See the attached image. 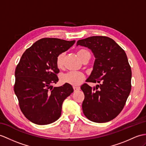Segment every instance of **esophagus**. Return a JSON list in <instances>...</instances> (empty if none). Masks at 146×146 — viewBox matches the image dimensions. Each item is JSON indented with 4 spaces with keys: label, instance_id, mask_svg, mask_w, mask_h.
Masks as SVG:
<instances>
[{
    "label": "esophagus",
    "instance_id": "34e87169",
    "mask_svg": "<svg viewBox=\"0 0 146 146\" xmlns=\"http://www.w3.org/2000/svg\"><path fill=\"white\" fill-rule=\"evenodd\" d=\"M73 90L74 92H76V91H78L80 90V88L78 86H73Z\"/></svg>",
    "mask_w": 146,
    "mask_h": 146
}]
</instances>
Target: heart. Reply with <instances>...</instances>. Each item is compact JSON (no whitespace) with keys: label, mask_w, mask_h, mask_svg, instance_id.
Instances as JSON below:
<instances>
[{"label":"heart","mask_w":146,"mask_h":146,"mask_svg":"<svg viewBox=\"0 0 146 146\" xmlns=\"http://www.w3.org/2000/svg\"><path fill=\"white\" fill-rule=\"evenodd\" d=\"M77 55L81 61L88 55H90L88 51L84 48H81L78 50ZM65 56V53H60L56 56V65L58 69L63 68ZM84 79H85V76L81 72H68L62 74L60 76V80L62 83L69 84L73 86L80 85Z\"/></svg>","instance_id":"heart-1"}]
</instances>
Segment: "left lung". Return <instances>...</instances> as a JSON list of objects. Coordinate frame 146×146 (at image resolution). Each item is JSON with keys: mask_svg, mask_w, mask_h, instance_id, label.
I'll use <instances>...</instances> for the list:
<instances>
[{"mask_svg": "<svg viewBox=\"0 0 146 146\" xmlns=\"http://www.w3.org/2000/svg\"><path fill=\"white\" fill-rule=\"evenodd\" d=\"M77 45L92 51L96 59L86 81L99 83L96 87L87 83L81 86L84 94L83 113L95 123L110 121L123 110L131 92L132 72L126 54L114 40L105 36L80 40Z\"/></svg>", "mask_w": 146, "mask_h": 146, "instance_id": "obj_1", "label": "left lung"}]
</instances>
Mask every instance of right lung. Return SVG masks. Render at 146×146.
Masks as SVG:
<instances>
[{
	"label": "right lung",
	"mask_w": 146,
	"mask_h": 146,
	"mask_svg": "<svg viewBox=\"0 0 146 146\" xmlns=\"http://www.w3.org/2000/svg\"><path fill=\"white\" fill-rule=\"evenodd\" d=\"M74 40L43 38L27 48L15 71L14 92L22 113L39 125L53 123L61 116L63 101L73 92L71 84L53 88L58 81L56 65L59 54L72 47Z\"/></svg>",
	"instance_id": "obj_1"
}]
</instances>
